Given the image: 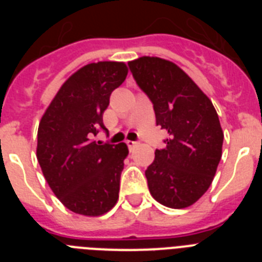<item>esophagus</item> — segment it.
<instances>
[{
	"label": "esophagus",
	"instance_id": "1",
	"mask_svg": "<svg viewBox=\"0 0 262 262\" xmlns=\"http://www.w3.org/2000/svg\"><path fill=\"white\" fill-rule=\"evenodd\" d=\"M126 144L128 145L129 149H133V148H135V147H136V144H138V143H136V142H133V140H127Z\"/></svg>",
	"mask_w": 262,
	"mask_h": 262
}]
</instances>
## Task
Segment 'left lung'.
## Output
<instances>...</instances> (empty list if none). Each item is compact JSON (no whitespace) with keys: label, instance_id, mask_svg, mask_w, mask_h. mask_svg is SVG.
<instances>
[{"label":"left lung","instance_id":"1","mask_svg":"<svg viewBox=\"0 0 262 262\" xmlns=\"http://www.w3.org/2000/svg\"><path fill=\"white\" fill-rule=\"evenodd\" d=\"M136 84L154 103L156 124L168 133L145 170L155 200L189 207L207 191L222 157L223 131L210 98L174 62L143 56L128 62Z\"/></svg>","mask_w":262,"mask_h":262}]
</instances>
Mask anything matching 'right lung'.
<instances>
[{
  "label": "right lung",
  "mask_w": 262,
  "mask_h": 262,
  "mask_svg": "<svg viewBox=\"0 0 262 262\" xmlns=\"http://www.w3.org/2000/svg\"><path fill=\"white\" fill-rule=\"evenodd\" d=\"M124 62H92L61 85L38 128L36 157L51 190L67 209L85 216L110 211L119 198L120 173L128 148L100 144L110 94L122 85Z\"/></svg>",
  "instance_id": "right-lung-1"
}]
</instances>
